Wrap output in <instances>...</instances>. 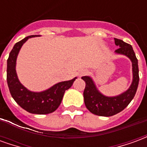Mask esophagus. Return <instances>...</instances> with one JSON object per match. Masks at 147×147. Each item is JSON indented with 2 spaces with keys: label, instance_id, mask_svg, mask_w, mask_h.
I'll return each instance as SVG.
<instances>
[{
  "label": "esophagus",
  "instance_id": "34e87169",
  "mask_svg": "<svg viewBox=\"0 0 147 147\" xmlns=\"http://www.w3.org/2000/svg\"><path fill=\"white\" fill-rule=\"evenodd\" d=\"M87 73V71H80V76H83V75H85V74Z\"/></svg>",
  "mask_w": 147,
  "mask_h": 147
}]
</instances>
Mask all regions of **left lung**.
Segmentation results:
<instances>
[{
    "instance_id": "1",
    "label": "left lung",
    "mask_w": 147,
    "mask_h": 147,
    "mask_svg": "<svg viewBox=\"0 0 147 147\" xmlns=\"http://www.w3.org/2000/svg\"><path fill=\"white\" fill-rule=\"evenodd\" d=\"M114 40L116 45L120 46L116 49V53L126 55L132 62L133 81L129 89L117 97H105L98 91L90 77H82L86 83V86L83 91L85 105L90 113L102 117H111L123 110L135 97L139 85L138 60L132 46L120 39L114 38Z\"/></svg>"
}]
</instances>
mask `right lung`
<instances>
[{
	"label": "right lung",
	"mask_w": 147,
	"mask_h": 147,
	"mask_svg": "<svg viewBox=\"0 0 147 147\" xmlns=\"http://www.w3.org/2000/svg\"><path fill=\"white\" fill-rule=\"evenodd\" d=\"M35 36H27L15 44L7 61V83L11 97L20 107L30 113L43 115L51 113L59 107L65 90L72 86L76 78L57 83L47 90L40 93L29 91L20 83L16 71L17 55L24 42Z\"/></svg>",
	"instance_id": "right-lung-1"
}]
</instances>
